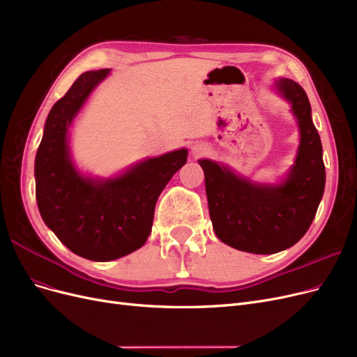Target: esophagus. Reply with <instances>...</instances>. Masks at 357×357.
<instances>
[{"label":"esophagus","mask_w":357,"mask_h":357,"mask_svg":"<svg viewBox=\"0 0 357 357\" xmlns=\"http://www.w3.org/2000/svg\"><path fill=\"white\" fill-rule=\"evenodd\" d=\"M191 151H192L194 157H202V155H206V154L208 153V149L206 147L204 144H202V142H195V144L192 145Z\"/></svg>","instance_id":"1"}]
</instances>
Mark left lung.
<instances>
[{
	"mask_svg": "<svg viewBox=\"0 0 357 357\" xmlns=\"http://www.w3.org/2000/svg\"><path fill=\"white\" fill-rule=\"evenodd\" d=\"M276 89L291 102L300 129L296 163L284 182L263 185L207 158L199 162L216 236L255 255L278 253L300 241L312 225L325 188L322 144L306 92L285 77L276 81Z\"/></svg>",
	"mask_w": 357,
	"mask_h": 357,
	"instance_id": "left-lung-1",
	"label": "left lung"
}]
</instances>
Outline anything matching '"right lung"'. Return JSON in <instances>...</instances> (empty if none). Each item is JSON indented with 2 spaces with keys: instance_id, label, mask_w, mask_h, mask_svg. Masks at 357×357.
Masks as SVG:
<instances>
[{
  "instance_id": "add662e5",
  "label": "right lung",
  "mask_w": 357,
  "mask_h": 357,
  "mask_svg": "<svg viewBox=\"0 0 357 357\" xmlns=\"http://www.w3.org/2000/svg\"><path fill=\"white\" fill-rule=\"evenodd\" d=\"M109 69L79 76L47 117L35 158L36 203L45 225L75 255L109 261L147 241L158 195L187 163L181 149L147 158L112 179L82 176L72 163L68 130L76 113Z\"/></svg>"
}]
</instances>
